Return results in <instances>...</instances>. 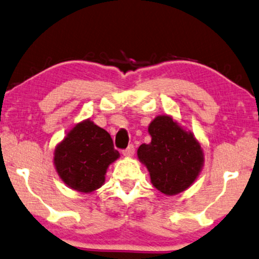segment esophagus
Listing matches in <instances>:
<instances>
[{
  "instance_id": "esophagus-1",
  "label": "esophagus",
  "mask_w": 259,
  "mask_h": 259,
  "mask_svg": "<svg viewBox=\"0 0 259 259\" xmlns=\"http://www.w3.org/2000/svg\"><path fill=\"white\" fill-rule=\"evenodd\" d=\"M134 154H135V147L131 144L125 149V150H123V156H125V157H133Z\"/></svg>"
}]
</instances>
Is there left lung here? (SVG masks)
Returning a JSON list of instances; mask_svg holds the SVG:
<instances>
[{"mask_svg": "<svg viewBox=\"0 0 259 259\" xmlns=\"http://www.w3.org/2000/svg\"><path fill=\"white\" fill-rule=\"evenodd\" d=\"M149 144L140 145L137 157L150 175L154 187L166 196L191 187L204 165L201 143L170 115H158L148 126Z\"/></svg>", "mask_w": 259, "mask_h": 259, "instance_id": "left-lung-1", "label": "left lung"}]
</instances>
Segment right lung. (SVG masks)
<instances>
[{
  "label": "right lung",
  "instance_id": "obj_1",
  "mask_svg": "<svg viewBox=\"0 0 259 259\" xmlns=\"http://www.w3.org/2000/svg\"><path fill=\"white\" fill-rule=\"evenodd\" d=\"M117 158L119 152L108 131L88 118L68 131L55 147L53 161L65 185L90 194L104 184L109 165Z\"/></svg>",
  "mask_w": 259,
  "mask_h": 259
}]
</instances>
